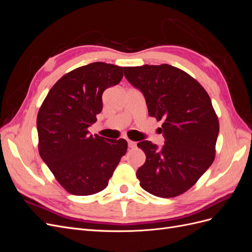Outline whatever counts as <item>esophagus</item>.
Returning a JSON list of instances; mask_svg holds the SVG:
<instances>
[{
  "label": "esophagus",
  "mask_w": 252,
  "mask_h": 252,
  "mask_svg": "<svg viewBox=\"0 0 252 252\" xmlns=\"http://www.w3.org/2000/svg\"><path fill=\"white\" fill-rule=\"evenodd\" d=\"M127 142H128V147L129 148H135L136 147V143L135 142L130 141V140H128Z\"/></svg>",
  "instance_id": "esophagus-1"
}]
</instances>
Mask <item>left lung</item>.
I'll return each mask as SVG.
<instances>
[{
    "label": "left lung",
    "instance_id": "obj_1",
    "mask_svg": "<svg viewBox=\"0 0 252 252\" xmlns=\"http://www.w3.org/2000/svg\"><path fill=\"white\" fill-rule=\"evenodd\" d=\"M124 75L144 95L149 116L164 122L162 147L138 143L146 155L136 171L141 187L159 197L184 193L215 159L219 121L208 94L188 73L168 64L124 67Z\"/></svg>",
    "mask_w": 252,
    "mask_h": 252
}]
</instances>
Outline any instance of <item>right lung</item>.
<instances>
[{
  "instance_id": "right-lung-1",
  "label": "right lung",
  "mask_w": 252,
  "mask_h": 252,
  "mask_svg": "<svg viewBox=\"0 0 252 252\" xmlns=\"http://www.w3.org/2000/svg\"><path fill=\"white\" fill-rule=\"evenodd\" d=\"M123 78V67L95 62L77 68L50 89L37 113L39 151L68 192L90 195L108 185L127 151L124 139L89 134L103 108L104 91Z\"/></svg>"
}]
</instances>
